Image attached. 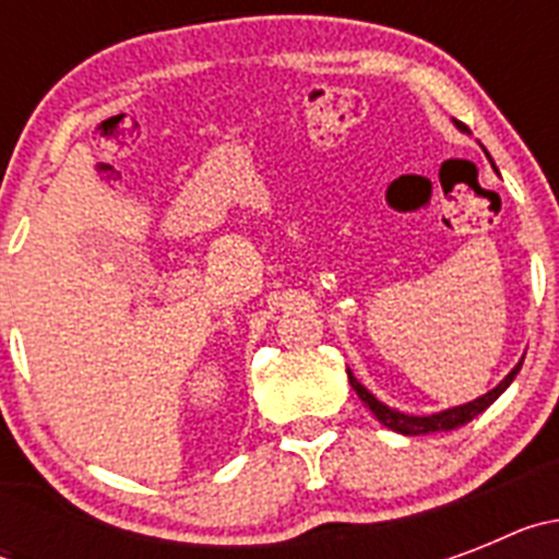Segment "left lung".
<instances>
[{
    "label": "left lung",
    "instance_id": "obj_1",
    "mask_svg": "<svg viewBox=\"0 0 559 559\" xmlns=\"http://www.w3.org/2000/svg\"><path fill=\"white\" fill-rule=\"evenodd\" d=\"M453 126H456L462 133H471V128L462 126L459 120H453ZM487 156H490V153H487ZM521 367H523V358L518 360L515 367H512V372L507 374V378H503L496 389H490V392L481 394V397L471 400V403H464V406L445 408V412L423 414V417H417V414H406V412H400V408H392V406H386V403H380V400L374 397L367 386H360L349 369H347V374H349V386L355 389V394H358V397L367 403L369 412H372L374 417L383 423V426L392 428V431H397V433H403V437H419V433L453 431V428H459V426H467L473 417H478L481 412H487V408H490L492 403H496V400L501 397L507 389H510V383L515 380V374L521 372Z\"/></svg>",
    "mask_w": 559,
    "mask_h": 559
}]
</instances>
